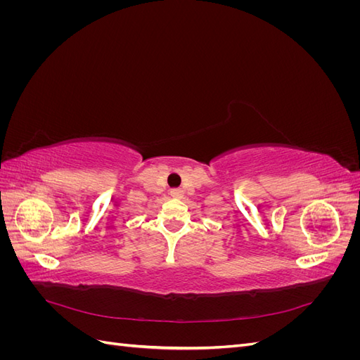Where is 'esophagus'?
I'll list each match as a JSON object with an SVG mask.
<instances>
[{
    "instance_id": "34e87169",
    "label": "esophagus",
    "mask_w": 360,
    "mask_h": 360,
    "mask_svg": "<svg viewBox=\"0 0 360 360\" xmlns=\"http://www.w3.org/2000/svg\"><path fill=\"white\" fill-rule=\"evenodd\" d=\"M169 192H171V195H172V197H176V198H180V197H181V195H183V191H181L180 188H176V189H171Z\"/></svg>"
}]
</instances>
